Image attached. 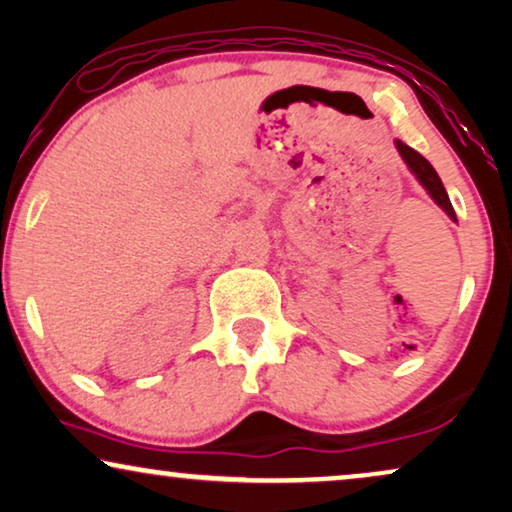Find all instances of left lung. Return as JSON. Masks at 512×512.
I'll return each mask as SVG.
<instances>
[{
  "label": "left lung",
  "mask_w": 512,
  "mask_h": 512,
  "mask_svg": "<svg viewBox=\"0 0 512 512\" xmlns=\"http://www.w3.org/2000/svg\"><path fill=\"white\" fill-rule=\"evenodd\" d=\"M395 145H398V152H400V156H403L405 159V163L407 166H410V170L414 175L419 177V182L421 185L426 187V192L433 196V201L438 203V206L445 210V213L452 217V220H456V215H454V208H452V201H449V196H447V192H445V187H442V180H440V175L435 173V168L431 166V163H428L424 156H421L417 149H412L410 145H403V142H395Z\"/></svg>",
  "instance_id": "obj_1"
}]
</instances>
